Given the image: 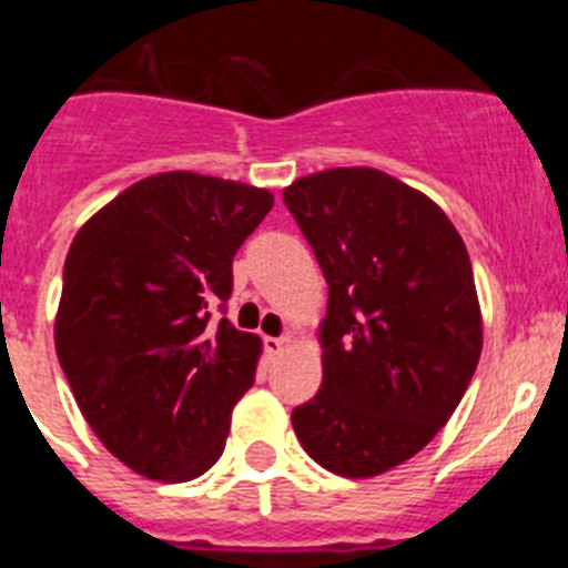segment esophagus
I'll return each instance as SVG.
<instances>
[{"label":"esophagus","instance_id":"obj_1","mask_svg":"<svg viewBox=\"0 0 568 568\" xmlns=\"http://www.w3.org/2000/svg\"><path fill=\"white\" fill-rule=\"evenodd\" d=\"M290 344H293V341H290L287 335H281V338H264V349H267L270 355L284 353V349H290Z\"/></svg>","mask_w":568,"mask_h":568}]
</instances>
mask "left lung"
Listing matches in <instances>:
<instances>
[{"label": "left lung", "mask_w": 568, "mask_h": 568, "mask_svg": "<svg viewBox=\"0 0 568 568\" xmlns=\"http://www.w3.org/2000/svg\"><path fill=\"white\" fill-rule=\"evenodd\" d=\"M327 278L324 381L293 409L310 458L375 478L453 418L484 346L469 253L444 210L373 168H333L284 187Z\"/></svg>", "instance_id": "obj_1"}]
</instances>
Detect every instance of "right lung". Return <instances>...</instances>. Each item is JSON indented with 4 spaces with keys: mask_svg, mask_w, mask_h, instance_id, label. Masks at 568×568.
Instances as JSON below:
<instances>
[{
    "mask_svg": "<svg viewBox=\"0 0 568 568\" xmlns=\"http://www.w3.org/2000/svg\"><path fill=\"white\" fill-rule=\"evenodd\" d=\"M270 207L264 187L170 170L130 184L70 244L59 364L90 429L144 478L182 484L222 458L261 338L210 310Z\"/></svg>",
    "mask_w": 568,
    "mask_h": 568,
    "instance_id": "obj_1",
    "label": "right lung"
}]
</instances>
